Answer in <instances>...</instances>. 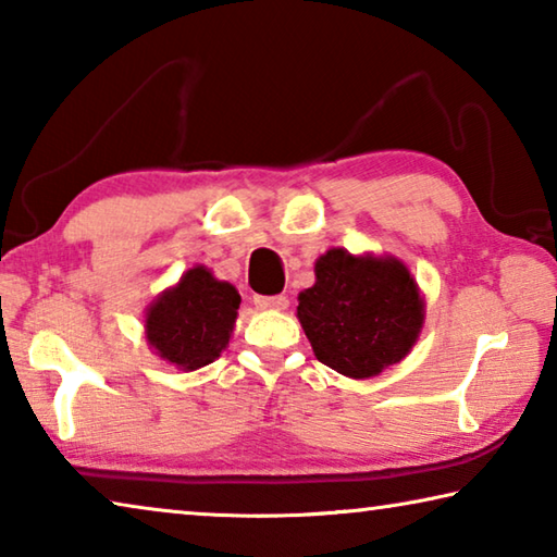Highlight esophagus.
Listing matches in <instances>:
<instances>
[{
	"instance_id": "1",
	"label": "esophagus",
	"mask_w": 557,
	"mask_h": 557,
	"mask_svg": "<svg viewBox=\"0 0 557 557\" xmlns=\"http://www.w3.org/2000/svg\"><path fill=\"white\" fill-rule=\"evenodd\" d=\"M289 299L285 295H275V297H256V307L258 309H287Z\"/></svg>"
}]
</instances>
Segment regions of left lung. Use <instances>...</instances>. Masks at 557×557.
<instances>
[{"label": "left lung", "mask_w": 557, "mask_h": 557, "mask_svg": "<svg viewBox=\"0 0 557 557\" xmlns=\"http://www.w3.org/2000/svg\"><path fill=\"white\" fill-rule=\"evenodd\" d=\"M314 272V287L299 295L297 317L319 361L348 379H371L405 358L425 312L400 260L334 248L317 260Z\"/></svg>", "instance_id": "1"}]
</instances>
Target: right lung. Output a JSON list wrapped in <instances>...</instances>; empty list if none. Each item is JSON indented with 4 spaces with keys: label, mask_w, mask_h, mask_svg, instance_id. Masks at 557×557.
Listing matches in <instances>:
<instances>
[{
    "label": "right lung",
    "mask_w": 557,
    "mask_h": 557,
    "mask_svg": "<svg viewBox=\"0 0 557 557\" xmlns=\"http://www.w3.org/2000/svg\"><path fill=\"white\" fill-rule=\"evenodd\" d=\"M240 295L206 268L188 270L147 312V342L182 371L213 363L228 346Z\"/></svg>",
    "instance_id": "obj_1"
}]
</instances>
